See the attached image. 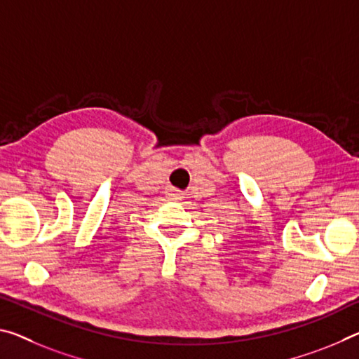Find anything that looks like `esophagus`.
<instances>
[{
    "label": "esophagus",
    "instance_id": "obj_1",
    "mask_svg": "<svg viewBox=\"0 0 359 359\" xmlns=\"http://www.w3.org/2000/svg\"><path fill=\"white\" fill-rule=\"evenodd\" d=\"M169 195H170V198H172V200H180V193L179 191H175V190H172V191H170L169 193Z\"/></svg>",
    "mask_w": 359,
    "mask_h": 359
}]
</instances>
